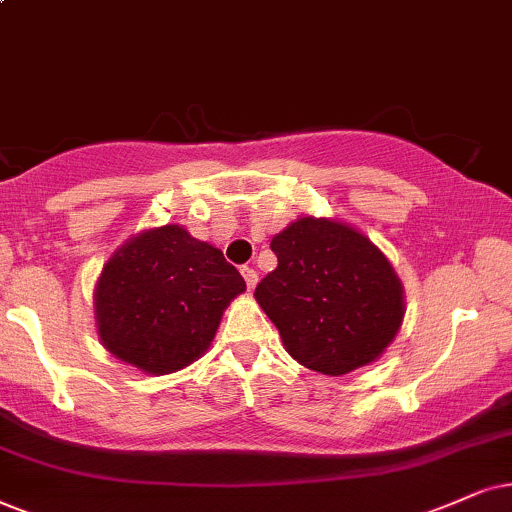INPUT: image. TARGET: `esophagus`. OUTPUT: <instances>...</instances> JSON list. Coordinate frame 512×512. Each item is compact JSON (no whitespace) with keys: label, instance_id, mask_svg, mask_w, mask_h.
Returning <instances> with one entry per match:
<instances>
[{"label":"esophagus","instance_id":"1","mask_svg":"<svg viewBox=\"0 0 512 512\" xmlns=\"http://www.w3.org/2000/svg\"><path fill=\"white\" fill-rule=\"evenodd\" d=\"M241 274H243V278H245V286H248V290H252V288L257 286V271H255V269H252V267H243Z\"/></svg>","mask_w":512,"mask_h":512}]
</instances>
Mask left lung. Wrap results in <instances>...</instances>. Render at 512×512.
I'll return each instance as SVG.
<instances>
[{
    "label": "left lung",
    "instance_id": "left-lung-1",
    "mask_svg": "<svg viewBox=\"0 0 512 512\" xmlns=\"http://www.w3.org/2000/svg\"><path fill=\"white\" fill-rule=\"evenodd\" d=\"M278 267L255 288L290 357L345 375L385 352L404 319V288L368 236L335 219L300 217L271 238Z\"/></svg>",
    "mask_w": 512,
    "mask_h": 512
}]
</instances>
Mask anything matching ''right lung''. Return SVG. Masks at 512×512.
Segmentation results:
<instances>
[{
    "label": "right lung",
    "instance_id": "right-lung-1",
    "mask_svg": "<svg viewBox=\"0 0 512 512\" xmlns=\"http://www.w3.org/2000/svg\"><path fill=\"white\" fill-rule=\"evenodd\" d=\"M245 290L215 245L165 224L129 238L94 290L103 347L125 364L167 375L208 352L224 309Z\"/></svg>",
    "mask_w": 512,
    "mask_h": 512
}]
</instances>
